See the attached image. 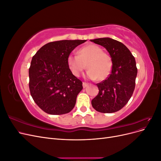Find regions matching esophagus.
Masks as SVG:
<instances>
[{
	"label": "esophagus",
	"mask_w": 161,
	"mask_h": 161,
	"mask_svg": "<svg viewBox=\"0 0 161 161\" xmlns=\"http://www.w3.org/2000/svg\"><path fill=\"white\" fill-rule=\"evenodd\" d=\"M89 85V84L88 83H86V82H82V86L84 87V88H85V87H86L87 86Z\"/></svg>",
	"instance_id": "esophagus-1"
}]
</instances>
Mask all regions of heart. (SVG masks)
Masks as SVG:
<instances>
[{
    "label": "heart",
    "mask_w": 161,
    "mask_h": 161,
    "mask_svg": "<svg viewBox=\"0 0 161 161\" xmlns=\"http://www.w3.org/2000/svg\"><path fill=\"white\" fill-rule=\"evenodd\" d=\"M67 64L71 72L79 76L88 68L86 76L90 79L103 80L111 74L113 62L109 53L103 52L102 48L95 44L82 47L78 51V55L70 53L67 58Z\"/></svg>",
    "instance_id": "b5f03b06"
}]
</instances>
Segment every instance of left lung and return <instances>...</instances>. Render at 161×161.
Segmentation results:
<instances>
[{
  "label": "left lung",
  "instance_id": "left-lung-1",
  "mask_svg": "<svg viewBox=\"0 0 161 161\" xmlns=\"http://www.w3.org/2000/svg\"><path fill=\"white\" fill-rule=\"evenodd\" d=\"M91 42L104 47L113 62L109 76L97 84L99 91L91 104L101 113H114L123 108L133 94L138 72L135 58L124 44L111 38H98Z\"/></svg>",
  "mask_w": 161,
  "mask_h": 161
}]
</instances>
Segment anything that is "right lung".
<instances>
[{"instance_id":"add662e5","label":"right lung","mask_w":161,"mask_h":161,"mask_svg":"<svg viewBox=\"0 0 161 161\" xmlns=\"http://www.w3.org/2000/svg\"><path fill=\"white\" fill-rule=\"evenodd\" d=\"M86 40H60L42 46L32 58L29 69L30 93L46 113L62 115L74 108L82 82L67 64L71 52Z\"/></svg>"}]
</instances>
